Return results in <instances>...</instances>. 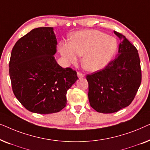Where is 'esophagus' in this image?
Wrapping results in <instances>:
<instances>
[{
	"label": "esophagus",
	"instance_id": "esophagus-1",
	"mask_svg": "<svg viewBox=\"0 0 150 150\" xmlns=\"http://www.w3.org/2000/svg\"><path fill=\"white\" fill-rule=\"evenodd\" d=\"M77 76H78V77L79 78V79H81V78H83L84 76H85L84 74L81 73V72H79V71H78V72H77Z\"/></svg>",
	"mask_w": 150,
	"mask_h": 150
}]
</instances>
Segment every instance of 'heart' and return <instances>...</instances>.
<instances>
[{"instance_id":"obj_1","label":"heart","mask_w":150,"mask_h":150,"mask_svg":"<svg viewBox=\"0 0 150 150\" xmlns=\"http://www.w3.org/2000/svg\"><path fill=\"white\" fill-rule=\"evenodd\" d=\"M117 43L112 37L96 30H84L76 33L69 44L63 43L59 52L68 63H74L78 55L82 57V65L90 71L104 68L113 57Z\"/></svg>"}]
</instances>
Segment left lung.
<instances>
[{
  "label": "left lung",
  "mask_w": 150,
  "mask_h": 150,
  "mask_svg": "<svg viewBox=\"0 0 150 150\" xmlns=\"http://www.w3.org/2000/svg\"><path fill=\"white\" fill-rule=\"evenodd\" d=\"M118 54L102 70L87 76L90 105L97 112L112 113L131 104L141 83L137 49L120 33Z\"/></svg>",
  "instance_id": "1"
}]
</instances>
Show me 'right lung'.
<instances>
[{
  "instance_id": "right-lung-1",
  "label": "right lung",
  "mask_w": 150,
  "mask_h": 150,
  "mask_svg": "<svg viewBox=\"0 0 150 150\" xmlns=\"http://www.w3.org/2000/svg\"><path fill=\"white\" fill-rule=\"evenodd\" d=\"M57 42L52 27L34 28L18 40L11 53L9 76L14 95L26 109L39 114L59 112L76 71L55 60Z\"/></svg>"
}]
</instances>
